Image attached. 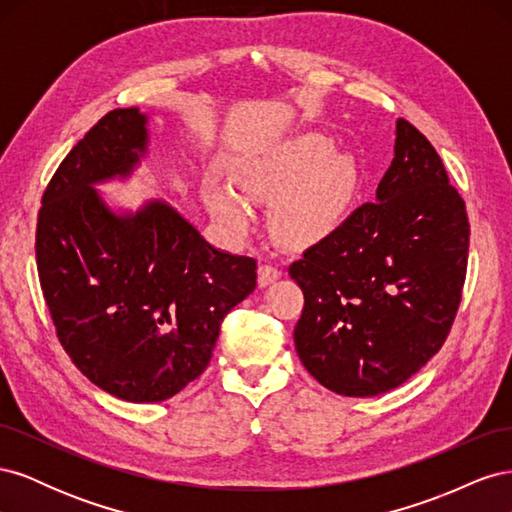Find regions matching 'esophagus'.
I'll return each mask as SVG.
<instances>
[{"instance_id":"obj_1","label":"esophagus","mask_w":512,"mask_h":512,"mask_svg":"<svg viewBox=\"0 0 512 512\" xmlns=\"http://www.w3.org/2000/svg\"><path fill=\"white\" fill-rule=\"evenodd\" d=\"M280 275H282V269H280V267L273 265V262H265V265L258 267V284H260V286H269V284H273Z\"/></svg>"}]
</instances>
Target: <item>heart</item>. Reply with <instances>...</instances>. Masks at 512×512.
I'll return each instance as SVG.
<instances>
[{
	"mask_svg": "<svg viewBox=\"0 0 512 512\" xmlns=\"http://www.w3.org/2000/svg\"><path fill=\"white\" fill-rule=\"evenodd\" d=\"M237 181L247 198L275 200L271 222L277 237L290 245L329 237L348 218L361 185L356 162L335 153V145L322 134L297 136L267 156L247 160ZM207 205L237 235L252 226L250 205L226 185H211Z\"/></svg>",
	"mask_w": 512,
	"mask_h": 512,
	"instance_id": "1",
	"label": "heart"
}]
</instances>
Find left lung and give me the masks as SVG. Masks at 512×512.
Returning <instances> with one entry per match:
<instances>
[{
    "mask_svg": "<svg viewBox=\"0 0 512 512\" xmlns=\"http://www.w3.org/2000/svg\"><path fill=\"white\" fill-rule=\"evenodd\" d=\"M470 224L438 151L397 119L395 158L376 190L288 273L303 290L294 348L329 391L374 397L436 354L466 282Z\"/></svg>",
    "mask_w": 512,
    "mask_h": 512,
    "instance_id": "left-lung-1",
    "label": "left lung"
}]
</instances>
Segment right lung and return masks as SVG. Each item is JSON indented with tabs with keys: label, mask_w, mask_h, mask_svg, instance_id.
Wrapping results in <instances>:
<instances>
[{
	"label": "right lung",
	"mask_w": 512,
	"mask_h": 512,
	"mask_svg": "<svg viewBox=\"0 0 512 512\" xmlns=\"http://www.w3.org/2000/svg\"><path fill=\"white\" fill-rule=\"evenodd\" d=\"M147 115L106 113L42 194L36 262L72 363L102 391L164 401L207 369L224 316L256 288V260L215 250L164 200L115 213L96 183L147 153Z\"/></svg>",
	"instance_id": "right-lung-1"
}]
</instances>
